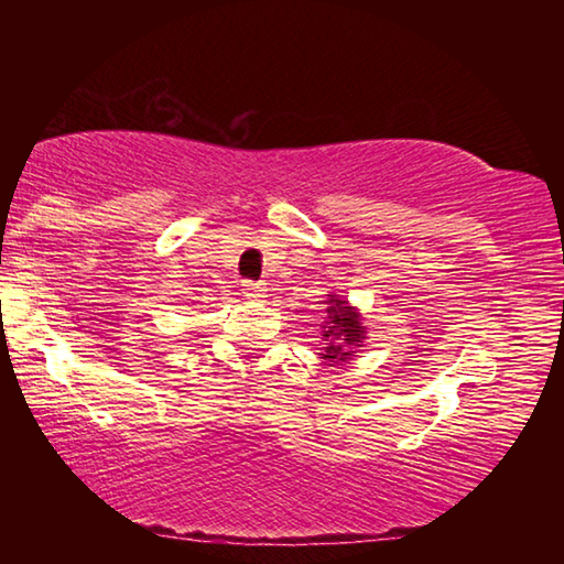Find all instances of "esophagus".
Masks as SVG:
<instances>
[{
  "label": "esophagus",
  "instance_id": "1",
  "mask_svg": "<svg viewBox=\"0 0 564 564\" xmlns=\"http://www.w3.org/2000/svg\"><path fill=\"white\" fill-rule=\"evenodd\" d=\"M241 293L246 295L248 301H263L265 293H269V289H265V283H251V281H246Z\"/></svg>",
  "mask_w": 564,
  "mask_h": 564
}]
</instances>
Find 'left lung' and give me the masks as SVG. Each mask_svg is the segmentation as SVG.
<instances>
[{"mask_svg": "<svg viewBox=\"0 0 564 564\" xmlns=\"http://www.w3.org/2000/svg\"><path fill=\"white\" fill-rule=\"evenodd\" d=\"M326 321H323V340H326V350L321 352V358L328 362V366H340V362L350 360L352 352H356L362 340H366V326H362L358 308L346 299H338V295H330L326 301Z\"/></svg>", "mask_w": 564, "mask_h": 564, "instance_id": "8db88e82", "label": "left lung"}]
</instances>
